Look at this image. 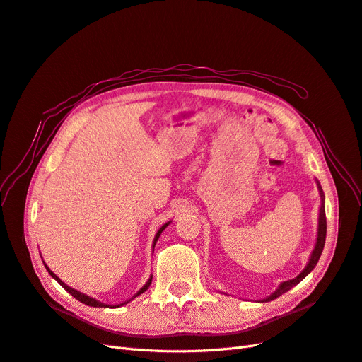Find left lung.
Wrapping results in <instances>:
<instances>
[{"label": "left lung", "instance_id": "8db88e82", "mask_svg": "<svg viewBox=\"0 0 362 362\" xmlns=\"http://www.w3.org/2000/svg\"><path fill=\"white\" fill-rule=\"evenodd\" d=\"M317 187H320V192H321V197H322V205H321V209H320V227H317V239H316V245H315V250L310 255V259L309 263L306 266V269L303 270L298 276L296 279H291V281H286L284 284H281V286L278 288L276 291H274L272 296H269L267 298H264L263 301H272L274 298H278L279 296H282L284 293H286L288 290H291L293 286H296L300 281L305 279L308 274L313 270V267L316 266L317 259H320L321 254H322V250H324V245H325V236H327V218H325V208H324V193H322V189L321 185L317 184Z\"/></svg>", "mask_w": 362, "mask_h": 362}]
</instances>
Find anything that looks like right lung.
Masks as SVG:
<instances>
[{
  "label": "right lung",
  "mask_w": 362,
  "mask_h": 362,
  "mask_svg": "<svg viewBox=\"0 0 362 362\" xmlns=\"http://www.w3.org/2000/svg\"><path fill=\"white\" fill-rule=\"evenodd\" d=\"M168 224H169V223H166L165 226H162V227H160V230H158V231H157V235H156V239H154V245H156V242H157L158 236H160V235H162V231H163V230L166 228V226H168ZM45 266H46V264H45ZM46 269H47V270H49V273L52 274V278H54V279H56L57 282H59V284H61V285H62V286L65 288V290H66V291H68V293H69V294H71L72 297H76V298H77L78 301L84 303V305H88V306H93V308H105V305H103V303H99V301H96L95 298H92V297H89V296H84V294H81L80 291H76V290H74V288H71V286L65 285V284H64V282H62V281H61L59 278H57V276H56V274H54V273H53V272H52V270H50V269H49L47 266H46ZM151 281H153V276H151V278L148 279V282H147L146 285H144V286L141 288V290H139V293H138L136 296L142 294L144 291H147V290H148V286H150V284H151ZM136 296H135V297H136ZM122 305H124V303H122ZM122 305H117V306H112V308H119V306H122Z\"/></svg>",
  "instance_id": "right-lung-1"
}]
</instances>
